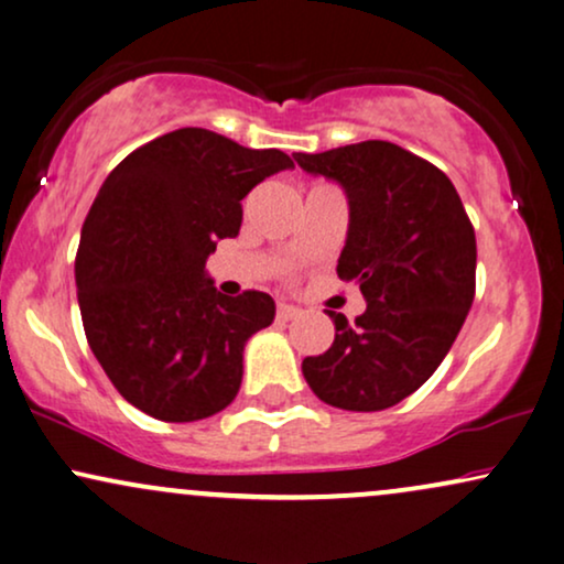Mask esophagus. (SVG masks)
Wrapping results in <instances>:
<instances>
[{"instance_id": "34e87169", "label": "esophagus", "mask_w": 564, "mask_h": 564, "mask_svg": "<svg viewBox=\"0 0 564 564\" xmlns=\"http://www.w3.org/2000/svg\"><path fill=\"white\" fill-rule=\"evenodd\" d=\"M300 315V307H294V304H286V302H278V307H275V317L278 321H294V317Z\"/></svg>"}]
</instances>
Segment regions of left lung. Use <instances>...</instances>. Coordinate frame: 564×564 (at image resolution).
<instances>
[{"label":"left lung","instance_id":"1","mask_svg":"<svg viewBox=\"0 0 564 564\" xmlns=\"http://www.w3.org/2000/svg\"><path fill=\"white\" fill-rule=\"evenodd\" d=\"M294 160L347 192L336 273L368 302L355 323L328 310L336 338L304 357V381L338 410H386L429 381L463 328L476 296V230L452 181L391 141Z\"/></svg>","mask_w":564,"mask_h":564}]
</instances>
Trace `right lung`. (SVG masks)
Wrapping results in <instances>:
<instances>
[{
    "mask_svg": "<svg viewBox=\"0 0 564 564\" xmlns=\"http://www.w3.org/2000/svg\"><path fill=\"white\" fill-rule=\"evenodd\" d=\"M294 167L207 128L139 147L101 183L76 254L94 357L120 397L165 423H194L239 393L243 344L275 317L273 296H223L205 273L217 239L241 228V199Z\"/></svg>",
    "mask_w": 564,
    "mask_h": 564,
    "instance_id": "right-lung-1",
    "label": "right lung"
}]
</instances>
